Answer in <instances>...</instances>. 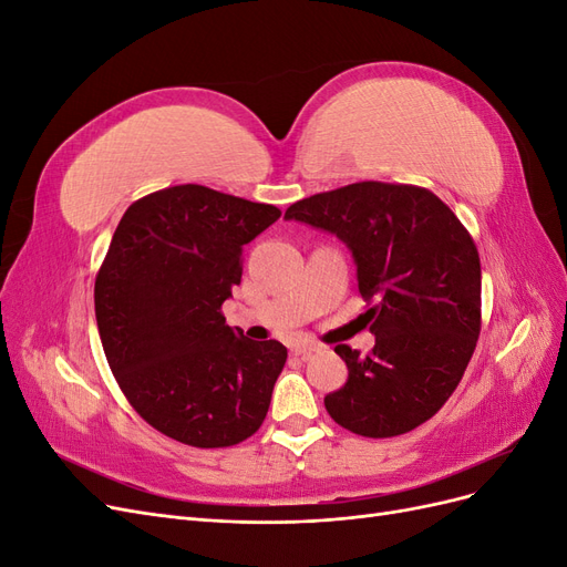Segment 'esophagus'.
Listing matches in <instances>:
<instances>
[{
	"label": "esophagus",
	"mask_w": 567,
	"mask_h": 567,
	"mask_svg": "<svg viewBox=\"0 0 567 567\" xmlns=\"http://www.w3.org/2000/svg\"><path fill=\"white\" fill-rule=\"evenodd\" d=\"M319 350H321V346H317V342H298V346L293 348V354L300 359H310Z\"/></svg>",
	"instance_id": "34e87169"
}]
</instances>
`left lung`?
I'll return each instance as SVG.
<instances>
[{"instance_id":"obj_1","label":"left lung","mask_w":567,"mask_h":567,"mask_svg":"<svg viewBox=\"0 0 567 567\" xmlns=\"http://www.w3.org/2000/svg\"><path fill=\"white\" fill-rule=\"evenodd\" d=\"M286 219L340 238L371 305V354L336 346L348 381L323 398L331 419L364 437H394L435 416L480 336V257L433 192L359 182L290 205Z\"/></svg>"}]
</instances>
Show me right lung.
Instances as JSON below:
<instances>
[{
  "label": "right lung",
  "instance_id": "obj_1",
  "mask_svg": "<svg viewBox=\"0 0 567 567\" xmlns=\"http://www.w3.org/2000/svg\"><path fill=\"white\" fill-rule=\"evenodd\" d=\"M279 217L182 184L120 219L94 284L96 326L120 390L163 435L215 450L262 425L288 352L231 329L221 302L241 284L244 246Z\"/></svg>",
  "mask_w": 567,
  "mask_h": 567
}]
</instances>
